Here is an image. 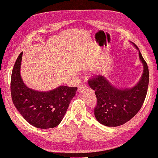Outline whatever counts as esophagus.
I'll list each match as a JSON object with an SVG mask.
<instances>
[{"instance_id": "34e87169", "label": "esophagus", "mask_w": 158, "mask_h": 158, "mask_svg": "<svg viewBox=\"0 0 158 158\" xmlns=\"http://www.w3.org/2000/svg\"><path fill=\"white\" fill-rule=\"evenodd\" d=\"M86 88V85H85V84H81L80 86H79V88H78V92H82V91L84 89H85Z\"/></svg>"}]
</instances>
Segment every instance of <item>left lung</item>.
Instances as JSON below:
<instances>
[{
    "instance_id": "left-lung-1",
    "label": "left lung",
    "mask_w": 158,
    "mask_h": 158,
    "mask_svg": "<svg viewBox=\"0 0 158 158\" xmlns=\"http://www.w3.org/2000/svg\"><path fill=\"white\" fill-rule=\"evenodd\" d=\"M143 73L138 82L130 88H118L103 76L89 80V85L95 91L97 106L94 114L97 121L107 127H117L130 121L139 111L144 103L149 84L147 63L137 46Z\"/></svg>"
}]
</instances>
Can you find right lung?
Returning <instances> with one entry per match:
<instances>
[{
	"mask_svg": "<svg viewBox=\"0 0 158 158\" xmlns=\"http://www.w3.org/2000/svg\"><path fill=\"white\" fill-rule=\"evenodd\" d=\"M23 52L14 64L10 90L14 106L25 120L39 128H54L59 125L67 111L77 88L60 85L47 92L28 88L20 74Z\"/></svg>",
	"mask_w": 158,
	"mask_h": 158,
	"instance_id": "obj_1",
	"label": "right lung"
}]
</instances>
